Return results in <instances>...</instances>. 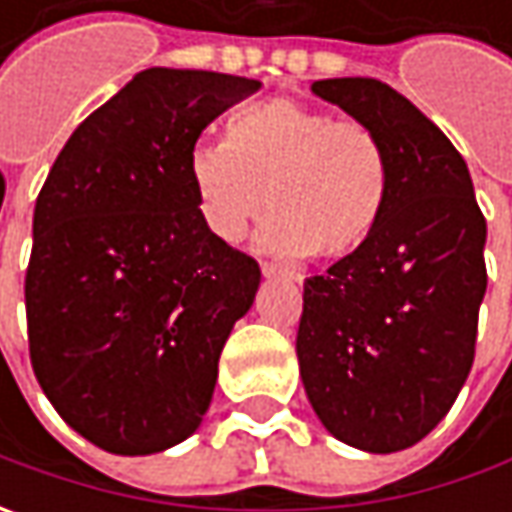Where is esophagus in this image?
<instances>
[{"mask_svg": "<svg viewBox=\"0 0 512 512\" xmlns=\"http://www.w3.org/2000/svg\"><path fill=\"white\" fill-rule=\"evenodd\" d=\"M262 273H265V279H296V273L290 270V267L282 265H273V262H262Z\"/></svg>", "mask_w": 512, "mask_h": 512, "instance_id": "1", "label": "esophagus"}]
</instances>
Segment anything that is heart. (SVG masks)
<instances>
[{"label":"heart","mask_w":512,"mask_h":512,"mask_svg":"<svg viewBox=\"0 0 512 512\" xmlns=\"http://www.w3.org/2000/svg\"><path fill=\"white\" fill-rule=\"evenodd\" d=\"M187 176L216 239L236 245L267 205L259 247L319 259L362 250L382 225L390 190L387 153L373 130L293 99L236 110L225 145L190 150Z\"/></svg>","instance_id":"1"}]
</instances>
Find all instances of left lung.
<instances>
[{
  "mask_svg": "<svg viewBox=\"0 0 512 512\" xmlns=\"http://www.w3.org/2000/svg\"><path fill=\"white\" fill-rule=\"evenodd\" d=\"M310 90L379 136L390 190L373 239L305 282L299 373L327 433L396 453L442 422L473 367L487 222L462 153L402 93L362 76Z\"/></svg>",
  "mask_w": 512,
  "mask_h": 512,
  "instance_id": "obj_1",
  "label": "left lung"
}]
</instances>
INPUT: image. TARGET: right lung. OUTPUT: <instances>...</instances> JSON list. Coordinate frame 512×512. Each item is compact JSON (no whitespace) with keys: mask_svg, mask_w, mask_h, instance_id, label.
I'll return each mask as SVG.
<instances>
[{"mask_svg":"<svg viewBox=\"0 0 512 512\" xmlns=\"http://www.w3.org/2000/svg\"><path fill=\"white\" fill-rule=\"evenodd\" d=\"M262 82L148 68L73 130L33 210L25 276L33 373L65 422L116 456L202 424L219 356L262 282L199 216L187 159Z\"/></svg>","mask_w":512,"mask_h":512,"instance_id":"right-lung-1","label":"right lung"}]
</instances>
